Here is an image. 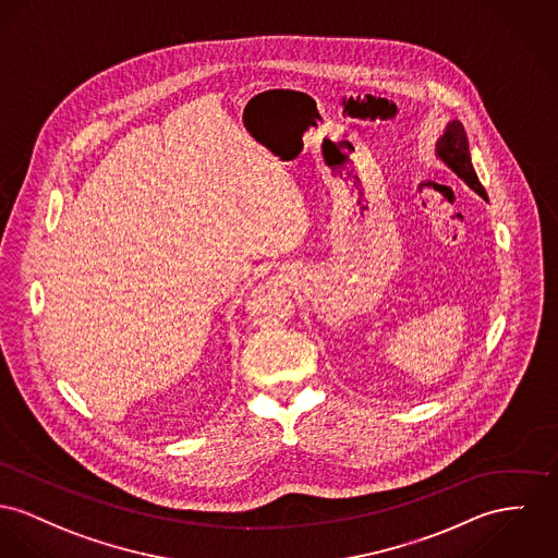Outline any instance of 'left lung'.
<instances>
[{"label":"left lung","mask_w":558,"mask_h":558,"mask_svg":"<svg viewBox=\"0 0 558 558\" xmlns=\"http://www.w3.org/2000/svg\"><path fill=\"white\" fill-rule=\"evenodd\" d=\"M435 157L444 161V166H448L452 172L457 173L480 197H486V191L473 170L468 133L459 121H450L444 129V133L437 137Z\"/></svg>","instance_id":"8db88e82"}]
</instances>
